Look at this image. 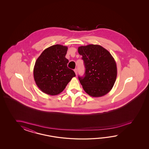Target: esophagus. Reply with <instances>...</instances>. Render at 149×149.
<instances>
[{
  "mask_svg": "<svg viewBox=\"0 0 149 149\" xmlns=\"http://www.w3.org/2000/svg\"><path fill=\"white\" fill-rule=\"evenodd\" d=\"M74 72H75L76 75H77V72H78V70H77V69H75L74 70Z\"/></svg>",
  "mask_w": 149,
  "mask_h": 149,
  "instance_id": "obj_1",
  "label": "esophagus"
}]
</instances>
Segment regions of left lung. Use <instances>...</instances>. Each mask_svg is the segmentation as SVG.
I'll return each instance as SVG.
<instances>
[{"label": "left lung", "mask_w": 149, "mask_h": 149, "mask_svg": "<svg viewBox=\"0 0 149 149\" xmlns=\"http://www.w3.org/2000/svg\"><path fill=\"white\" fill-rule=\"evenodd\" d=\"M85 67V77H79L85 92L92 97L108 94L114 85L117 68L110 53L98 45L81 46L78 48Z\"/></svg>", "instance_id": "left-lung-1"}]
</instances>
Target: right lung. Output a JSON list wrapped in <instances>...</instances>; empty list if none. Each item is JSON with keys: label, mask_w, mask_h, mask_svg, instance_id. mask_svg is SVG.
Segmentation results:
<instances>
[{"label": "right lung", "mask_w": 149, "mask_h": 149, "mask_svg": "<svg viewBox=\"0 0 149 149\" xmlns=\"http://www.w3.org/2000/svg\"><path fill=\"white\" fill-rule=\"evenodd\" d=\"M68 47L55 45L45 49L36 61L33 68L35 82L40 91L48 95L59 94L76 76L67 67Z\"/></svg>", "instance_id": "1"}]
</instances>
